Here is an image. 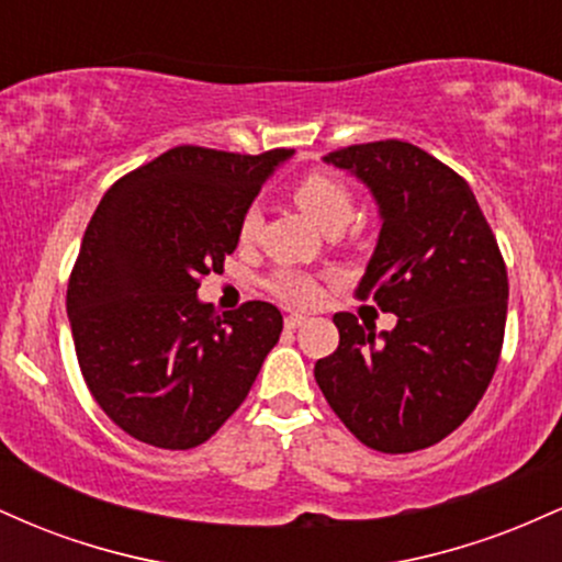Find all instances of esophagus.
Returning a JSON list of instances; mask_svg holds the SVG:
<instances>
[{
	"label": "esophagus",
	"instance_id": "obj_1",
	"mask_svg": "<svg viewBox=\"0 0 562 562\" xmlns=\"http://www.w3.org/2000/svg\"><path fill=\"white\" fill-rule=\"evenodd\" d=\"M306 319H308L306 314L295 312V314H290V317H285V327H288V330H295V327H301Z\"/></svg>",
	"mask_w": 562,
	"mask_h": 562
}]
</instances>
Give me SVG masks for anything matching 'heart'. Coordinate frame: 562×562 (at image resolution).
I'll use <instances>...</instances> for the list:
<instances>
[{
    "label": "heart",
    "mask_w": 562,
    "mask_h": 562,
    "mask_svg": "<svg viewBox=\"0 0 562 562\" xmlns=\"http://www.w3.org/2000/svg\"><path fill=\"white\" fill-rule=\"evenodd\" d=\"M299 209L317 224L319 229L327 227H346L348 218L353 214V198L348 187L330 173H308L303 177L293 190ZM259 229V211L248 209L240 218V240H254ZM267 288L272 290L277 299L288 303H312L317 301L319 285L312 274L301 269H277L267 280Z\"/></svg>",
    "instance_id": "b5f03b06"
}]
</instances>
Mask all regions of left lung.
<instances>
[{
  "label": "left lung",
  "instance_id": "left-lung-1",
  "mask_svg": "<svg viewBox=\"0 0 562 562\" xmlns=\"http://www.w3.org/2000/svg\"><path fill=\"white\" fill-rule=\"evenodd\" d=\"M378 205L380 235L357 285L396 314L393 330L333 317L340 344L314 364L327 404L364 447H434L475 409L499 362L507 269L465 179L441 160L385 139L327 153Z\"/></svg>",
  "mask_w": 562,
  "mask_h": 562
}]
</instances>
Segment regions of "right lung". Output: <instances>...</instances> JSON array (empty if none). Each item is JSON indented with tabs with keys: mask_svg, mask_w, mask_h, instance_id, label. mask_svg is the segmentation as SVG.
<instances>
[{
	"mask_svg": "<svg viewBox=\"0 0 562 562\" xmlns=\"http://www.w3.org/2000/svg\"><path fill=\"white\" fill-rule=\"evenodd\" d=\"M290 156L173 147L97 205L68 282V319L94 402L137 441H209L280 340L272 303L218 314L198 288L200 277L222 272L243 214Z\"/></svg>",
	"mask_w": 562,
	"mask_h": 562,
	"instance_id": "right-lung-1",
	"label": "right lung"
}]
</instances>
